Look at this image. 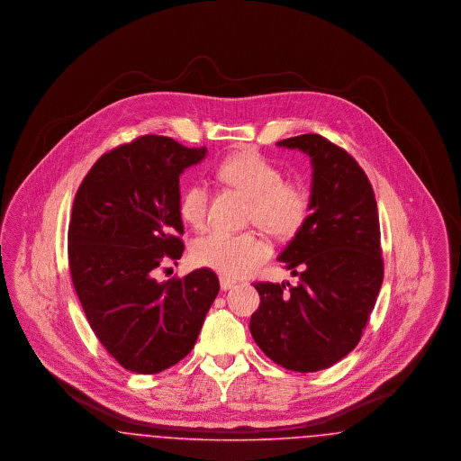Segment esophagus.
I'll use <instances>...</instances> for the list:
<instances>
[{
  "label": "esophagus",
  "mask_w": 461,
  "mask_h": 461,
  "mask_svg": "<svg viewBox=\"0 0 461 461\" xmlns=\"http://www.w3.org/2000/svg\"><path fill=\"white\" fill-rule=\"evenodd\" d=\"M220 285L221 290H230V288H233V286L237 285V282H235V280H230V278H226V276H221Z\"/></svg>",
  "instance_id": "esophagus-1"
}]
</instances>
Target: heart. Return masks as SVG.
<instances>
[{
    "label": "heart",
    "instance_id": "heart-1",
    "mask_svg": "<svg viewBox=\"0 0 461 461\" xmlns=\"http://www.w3.org/2000/svg\"><path fill=\"white\" fill-rule=\"evenodd\" d=\"M216 176L249 198V218L273 237H292L304 224L311 198L306 186L285 181L282 171L254 150L226 157ZM209 190L202 183L190 185L179 198V214L192 228L205 224ZM194 261L226 278L254 273L269 258L267 243L256 233L214 231L194 245Z\"/></svg>",
    "mask_w": 461,
    "mask_h": 461
}]
</instances>
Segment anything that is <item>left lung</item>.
<instances>
[{
    "label": "left lung",
    "instance_id": "left-lung-1",
    "mask_svg": "<svg viewBox=\"0 0 461 461\" xmlns=\"http://www.w3.org/2000/svg\"><path fill=\"white\" fill-rule=\"evenodd\" d=\"M278 147L311 157V207L278 258L299 284H254L261 304L250 333L276 365L320 372L357 346L375 307L384 280L378 209L365 171L327 138L301 134Z\"/></svg>",
    "mask_w": 461,
    "mask_h": 461
}]
</instances>
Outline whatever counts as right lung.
Returning <instances> with one entry per match:
<instances>
[{"mask_svg": "<svg viewBox=\"0 0 461 461\" xmlns=\"http://www.w3.org/2000/svg\"><path fill=\"white\" fill-rule=\"evenodd\" d=\"M207 149L145 134L102 155L83 179L68 222V267L89 327L115 361L141 375L194 349L220 280L212 269L157 282L181 258L179 176Z\"/></svg>", "mask_w": 461, "mask_h": 461, "instance_id": "1", "label": "right lung"}]
</instances>
